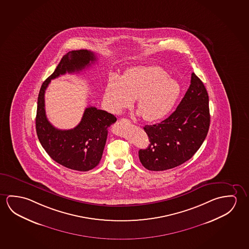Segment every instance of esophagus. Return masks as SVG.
I'll use <instances>...</instances> for the list:
<instances>
[{"instance_id":"obj_1","label":"esophagus","mask_w":249,"mask_h":249,"mask_svg":"<svg viewBox=\"0 0 249 249\" xmlns=\"http://www.w3.org/2000/svg\"><path fill=\"white\" fill-rule=\"evenodd\" d=\"M120 122L124 123V124H130V120L127 119H122L120 120Z\"/></svg>"}]
</instances>
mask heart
I'll return each instance as SVG.
<instances>
[{"instance_id": "1", "label": "heart", "mask_w": 249, "mask_h": 249, "mask_svg": "<svg viewBox=\"0 0 249 249\" xmlns=\"http://www.w3.org/2000/svg\"><path fill=\"white\" fill-rule=\"evenodd\" d=\"M180 92L179 83L162 68L138 66L129 68L119 79L111 77L103 99L113 114L121 113L135 99L142 119L152 122L163 119L171 111Z\"/></svg>"}]
</instances>
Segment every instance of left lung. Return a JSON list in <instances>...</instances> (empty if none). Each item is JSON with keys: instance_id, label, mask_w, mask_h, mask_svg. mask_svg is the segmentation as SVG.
<instances>
[{"instance_id": "1", "label": "left lung", "mask_w": 249, "mask_h": 249, "mask_svg": "<svg viewBox=\"0 0 249 249\" xmlns=\"http://www.w3.org/2000/svg\"><path fill=\"white\" fill-rule=\"evenodd\" d=\"M210 124L209 95L195 73L190 86L176 111L169 118L143 130L149 146L138 151L147 170H170L190 160L205 140Z\"/></svg>"}]
</instances>
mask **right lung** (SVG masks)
<instances>
[{
  "instance_id": "right-lung-1",
  "label": "right lung",
  "mask_w": 249,
  "mask_h": 249,
  "mask_svg": "<svg viewBox=\"0 0 249 249\" xmlns=\"http://www.w3.org/2000/svg\"><path fill=\"white\" fill-rule=\"evenodd\" d=\"M96 60L94 53L86 49L67 53L55 71L44 81L38 96L36 125L41 145L53 160L78 171H88L99 164L107 142L108 128L117 119L107 111L89 107L86 108L77 126L71 130H59L47 118L45 91L51 79L67 72H79Z\"/></svg>"
}]
</instances>
